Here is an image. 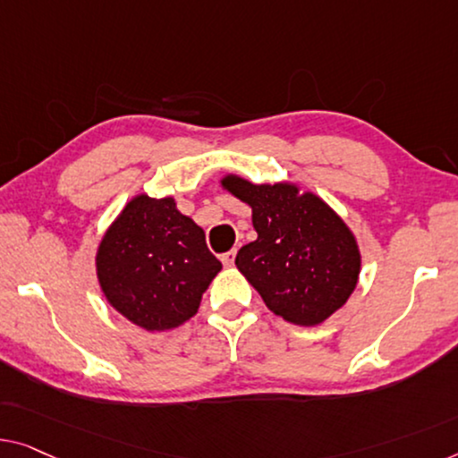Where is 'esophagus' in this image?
Masks as SVG:
<instances>
[{"mask_svg": "<svg viewBox=\"0 0 458 458\" xmlns=\"http://www.w3.org/2000/svg\"><path fill=\"white\" fill-rule=\"evenodd\" d=\"M234 257H236V250H234V249L228 250V252H224V255H222V263L226 265V267H232V265H234Z\"/></svg>", "mask_w": 458, "mask_h": 458, "instance_id": "34e87169", "label": "esophagus"}]
</instances>
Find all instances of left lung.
I'll return each mask as SVG.
<instances>
[{
	"instance_id": "8db88e82",
	"label": "left lung",
	"mask_w": 458,
	"mask_h": 458,
	"mask_svg": "<svg viewBox=\"0 0 458 458\" xmlns=\"http://www.w3.org/2000/svg\"><path fill=\"white\" fill-rule=\"evenodd\" d=\"M220 182L252 209L257 238L238 250L236 267L273 315L315 327L339 310L356 290L361 255L335 211L294 182L255 185L236 174Z\"/></svg>"
}]
</instances>
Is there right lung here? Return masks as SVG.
Returning a JSON list of instances; mask_svg holds the SVG:
<instances>
[{"instance_id": "right-lung-1", "label": "right lung", "mask_w": 458, "mask_h": 458, "mask_svg": "<svg viewBox=\"0 0 458 458\" xmlns=\"http://www.w3.org/2000/svg\"><path fill=\"white\" fill-rule=\"evenodd\" d=\"M222 263L206 232L173 197L135 195L102 236L97 276L108 304L146 331H168L197 315Z\"/></svg>"}]
</instances>
